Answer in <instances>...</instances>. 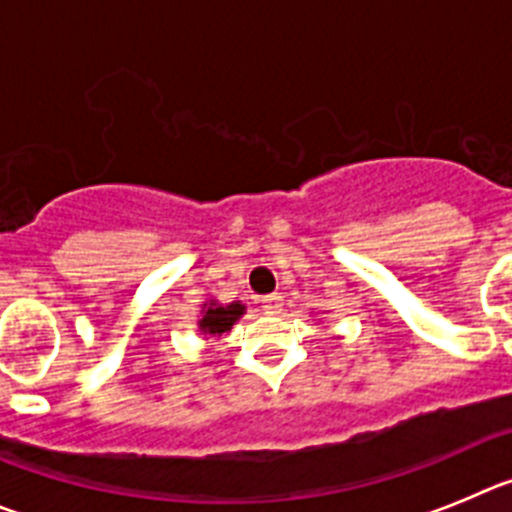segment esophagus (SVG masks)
<instances>
[{"instance_id": "1", "label": "esophagus", "mask_w": 512, "mask_h": 512, "mask_svg": "<svg viewBox=\"0 0 512 512\" xmlns=\"http://www.w3.org/2000/svg\"><path fill=\"white\" fill-rule=\"evenodd\" d=\"M262 311L265 313H280L283 311V296L280 293H270L262 298Z\"/></svg>"}]
</instances>
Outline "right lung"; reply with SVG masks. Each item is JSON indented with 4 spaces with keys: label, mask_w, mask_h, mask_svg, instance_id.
Returning a JSON list of instances; mask_svg holds the SVG:
<instances>
[{
    "label": "right lung",
    "mask_w": 512,
    "mask_h": 512,
    "mask_svg": "<svg viewBox=\"0 0 512 512\" xmlns=\"http://www.w3.org/2000/svg\"><path fill=\"white\" fill-rule=\"evenodd\" d=\"M245 313V306L242 303H232V306H211L206 311V316L201 319V329L206 334H224V331L232 329L234 321Z\"/></svg>",
    "instance_id": "obj_1"
}]
</instances>
